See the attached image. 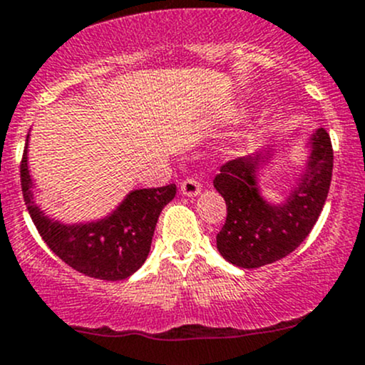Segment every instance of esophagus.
Wrapping results in <instances>:
<instances>
[{"mask_svg":"<svg viewBox=\"0 0 365 365\" xmlns=\"http://www.w3.org/2000/svg\"><path fill=\"white\" fill-rule=\"evenodd\" d=\"M183 196H197L201 192V183L196 178H185L180 183Z\"/></svg>","mask_w":365,"mask_h":365,"instance_id":"obj_1","label":"esophagus"}]
</instances>
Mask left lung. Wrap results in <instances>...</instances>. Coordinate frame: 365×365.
<instances>
[{
    "label": "left lung",
    "instance_id": "1",
    "mask_svg": "<svg viewBox=\"0 0 365 365\" xmlns=\"http://www.w3.org/2000/svg\"><path fill=\"white\" fill-rule=\"evenodd\" d=\"M267 155L256 153L227 160L213 180L227 206L226 222L217 233L224 259L242 268H259L292 254L318 220L334 169V150L325 128L311 139V157L288 201L272 206L257 194L256 169Z\"/></svg>",
    "mask_w": 365,
    "mask_h": 365
}]
</instances>
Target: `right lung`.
<instances>
[{
  "instance_id": "obj_1",
  "label": "right lung",
  "mask_w": 365,
  "mask_h": 365,
  "mask_svg": "<svg viewBox=\"0 0 365 365\" xmlns=\"http://www.w3.org/2000/svg\"><path fill=\"white\" fill-rule=\"evenodd\" d=\"M26 148L28 139L21 159V187L26 208L47 247L70 268L88 277L121 281L134 274L148 256L162 208L175 197V183L157 189L132 190L106 219L81 226H65L43 215L42 210L33 203Z\"/></svg>"
}]
</instances>
